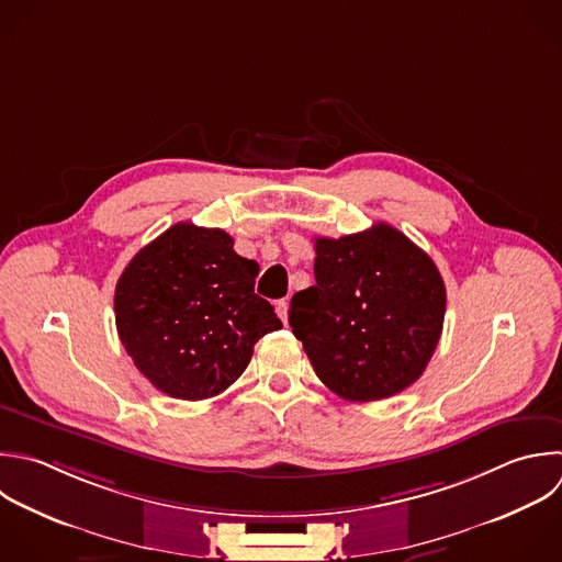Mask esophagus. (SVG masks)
Here are the masks:
<instances>
[{"label":"esophagus","mask_w":562,"mask_h":562,"mask_svg":"<svg viewBox=\"0 0 562 562\" xmlns=\"http://www.w3.org/2000/svg\"><path fill=\"white\" fill-rule=\"evenodd\" d=\"M288 305H290V303H288V299H281V301H277V305H274V307H277L279 318H281L285 325H288Z\"/></svg>","instance_id":"34e87169"}]
</instances>
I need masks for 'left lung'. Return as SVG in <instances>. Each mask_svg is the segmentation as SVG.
I'll return each instance as SVG.
<instances>
[{"label": "left lung", "instance_id": "obj_1", "mask_svg": "<svg viewBox=\"0 0 562 562\" xmlns=\"http://www.w3.org/2000/svg\"><path fill=\"white\" fill-rule=\"evenodd\" d=\"M316 285L290 303L294 336L327 389L351 402L391 397L426 369L443 325L432 259L389 224L318 237Z\"/></svg>", "mask_w": 562, "mask_h": 562}]
</instances>
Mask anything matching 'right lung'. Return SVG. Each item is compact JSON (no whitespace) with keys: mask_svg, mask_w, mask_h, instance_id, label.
Masks as SVG:
<instances>
[{"mask_svg":"<svg viewBox=\"0 0 562 562\" xmlns=\"http://www.w3.org/2000/svg\"><path fill=\"white\" fill-rule=\"evenodd\" d=\"M233 246L220 228L180 222L147 244L116 283L121 342L171 397L220 395L244 373L255 342L283 327L255 294L259 263Z\"/></svg>","mask_w":562,"mask_h":562,"instance_id":"obj_1","label":"right lung"}]
</instances>
